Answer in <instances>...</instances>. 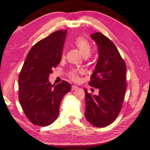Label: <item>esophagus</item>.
Returning <instances> with one entry per match:
<instances>
[{
  "instance_id": "esophagus-1",
  "label": "esophagus",
  "mask_w": 150,
  "mask_h": 150,
  "mask_svg": "<svg viewBox=\"0 0 150 150\" xmlns=\"http://www.w3.org/2000/svg\"><path fill=\"white\" fill-rule=\"evenodd\" d=\"M77 89H78V87L76 86H71V91L75 90H77Z\"/></svg>"
}]
</instances>
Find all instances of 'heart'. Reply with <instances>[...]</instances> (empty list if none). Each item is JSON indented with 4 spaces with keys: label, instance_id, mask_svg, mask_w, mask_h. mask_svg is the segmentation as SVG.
I'll return each mask as SVG.
<instances>
[{
    "label": "heart",
    "instance_id": "b5f03b06",
    "mask_svg": "<svg viewBox=\"0 0 150 150\" xmlns=\"http://www.w3.org/2000/svg\"><path fill=\"white\" fill-rule=\"evenodd\" d=\"M75 44L76 47L80 51L82 57H88L90 56L91 53V47L90 44L89 43L87 40H86L82 37H79L75 40ZM81 71L73 69L69 72V76L73 81L77 82L79 80V74H81Z\"/></svg>",
    "mask_w": 150,
    "mask_h": 150
}]
</instances>
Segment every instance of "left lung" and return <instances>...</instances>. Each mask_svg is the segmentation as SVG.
<instances>
[{"label": "left lung", "instance_id": "obj_1", "mask_svg": "<svg viewBox=\"0 0 150 150\" xmlns=\"http://www.w3.org/2000/svg\"><path fill=\"white\" fill-rule=\"evenodd\" d=\"M96 42L98 59L88 84L99 89L92 95L85 89V117L92 125L103 128L119 115L126 90L125 62L114 43L103 33L91 35Z\"/></svg>", "mask_w": 150, "mask_h": 150}]
</instances>
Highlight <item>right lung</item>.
I'll return each mask as SVG.
<instances>
[{
	"label": "right lung",
	"instance_id": "1",
	"mask_svg": "<svg viewBox=\"0 0 150 150\" xmlns=\"http://www.w3.org/2000/svg\"><path fill=\"white\" fill-rule=\"evenodd\" d=\"M67 30H59L37 42L28 53L18 77V98L33 124L47 126L59 114L63 97L71 90L69 82L52 85L48 77L62 58Z\"/></svg>",
	"mask_w": 150,
	"mask_h": 150
}]
</instances>
